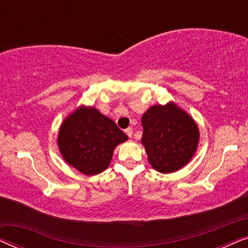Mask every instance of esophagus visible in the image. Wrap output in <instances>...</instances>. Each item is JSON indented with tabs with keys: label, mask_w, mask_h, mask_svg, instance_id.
<instances>
[{
	"label": "esophagus",
	"mask_w": 248,
	"mask_h": 248,
	"mask_svg": "<svg viewBox=\"0 0 248 248\" xmlns=\"http://www.w3.org/2000/svg\"><path fill=\"white\" fill-rule=\"evenodd\" d=\"M125 133H126L130 138H132V135H133V128L132 127L126 128V130H125Z\"/></svg>",
	"instance_id": "esophagus-1"
}]
</instances>
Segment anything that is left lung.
Instances as JSON below:
<instances>
[{
    "label": "left lung",
    "mask_w": 248,
    "mask_h": 248,
    "mask_svg": "<svg viewBox=\"0 0 248 248\" xmlns=\"http://www.w3.org/2000/svg\"><path fill=\"white\" fill-rule=\"evenodd\" d=\"M141 122L142 144L155 170L174 172L191 160L199 144V127L177 105H155L145 111Z\"/></svg>",
    "instance_id": "1"
}]
</instances>
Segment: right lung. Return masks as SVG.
<instances>
[{"mask_svg": "<svg viewBox=\"0 0 248 248\" xmlns=\"http://www.w3.org/2000/svg\"><path fill=\"white\" fill-rule=\"evenodd\" d=\"M127 139L114 121L96 108L80 106L61 125L57 144L67 164L93 176L107 169L114 149Z\"/></svg>", "mask_w": 248, "mask_h": 248, "instance_id": "right-lung-1", "label": "right lung"}]
</instances>
